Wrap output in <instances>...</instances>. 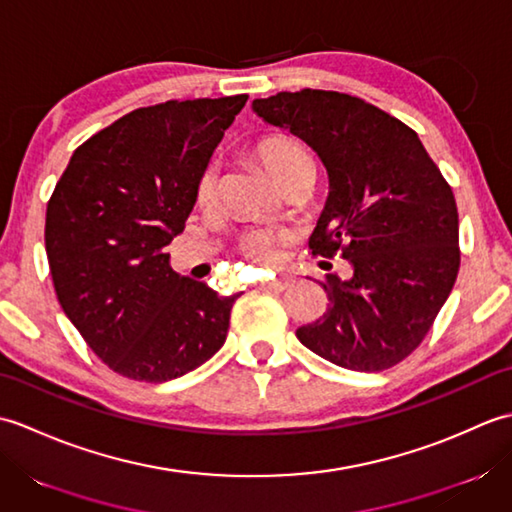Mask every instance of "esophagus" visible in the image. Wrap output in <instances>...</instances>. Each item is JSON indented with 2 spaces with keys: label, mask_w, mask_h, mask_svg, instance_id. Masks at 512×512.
Returning a JSON list of instances; mask_svg holds the SVG:
<instances>
[{
  "label": "esophagus",
  "mask_w": 512,
  "mask_h": 512,
  "mask_svg": "<svg viewBox=\"0 0 512 512\" xmlns=\"http://www.w3.org/2000/svg\"><path fill=\"white\" fill-rule=\"evenodd\" d=\"M290 284H292L290 277H277V279L266 281L264 288H266V290H275V292H284V290L290 288Z\"/></svg>",
  "instance_id": "esophagus-1"
}]
</instances>
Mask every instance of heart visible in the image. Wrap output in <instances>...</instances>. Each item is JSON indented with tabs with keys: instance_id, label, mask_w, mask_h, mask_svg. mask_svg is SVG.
<instances>
[{
	"instance_id": "1",
	"label": "heart",
	"mask_w": 512,
	"mask_h": 512,
	"mask_svg": "<svg viewBox=\"0 0 512 512\" xmlns=\"http://www.w3.org/2000/svg\"><path fill=\"white\" fill-rule=\"evenodd\" d=\"M257 156L264 162L270 176L275 182H284L286 178L295 176L301 171H312V158L301 143L288 134H270L259 140ZM217 191V173L215 167H206L198 184H195V200L200 206L211 204ZM284 244V233L268 231V228H253L242 239H239V250L253 262L273 264L279 255V246Z\"/></svg>"
}]
</instances>
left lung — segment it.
Here are the masks:
<instances>
[{"instance_id":"1","label":"left lung","mask_w":512,"mask_h":512,"mask_svg":"<svg viewBox=\"0 0 512 512\" xmlns=\"http://www.w3.org/2000/svg\"><path fill=\"white\" fill-rule=\"evenodd\" d=\"M253 112L321 158L330 195L312 255H341L352 277L330 275V306L297 339L354 372L394 367L422 343L460 270L458 206L449 182L398 118L350 94L301 90L255 99Z\"/></svg>"}]
</instances>
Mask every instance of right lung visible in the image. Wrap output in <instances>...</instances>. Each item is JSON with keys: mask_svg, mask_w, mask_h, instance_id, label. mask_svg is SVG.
Masks as SVG:
<instances>
[{"mask_svg": "<svg viewBox=\"0 0 512 512\" xmlns=\"http://www.w3.org/2000/svg\"><path fill=\"white\" fill-rule=\"evenodd\" d=\"M248 96L167 101L118 118L74 151L46 211L63 312L116 374L184 376L220 350L235 299L180 277L167 246Z\"/></svg>", "mask_w": 512, "mask_h": 512, "instance_id": "obj_1", "label": "right lung"}]
</instances>
